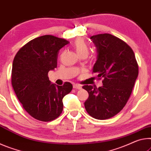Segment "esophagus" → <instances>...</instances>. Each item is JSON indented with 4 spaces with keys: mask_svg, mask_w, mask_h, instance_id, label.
<instances>
[{
    "mask_svg": "<svg viewBox=\"0 0 151 151\" xmlns=\"http://www.w3.org/2000/svg\"><path fill=\"white\" fill-rule=\"evenodd\" d=\"M73 87L75 89H78V90H81V86L80 85L77 84V83H74V84L73 85Z\"/></svg>",
    "mask_w": 151,
    "mask_h": 151,
    "instance_id": "obj_1",
    "label": "esophagus"
}]
</instances>
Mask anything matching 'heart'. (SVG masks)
<instances>
[{
  "label": "heart",
  "instance_id": "heart-1",
  "mask_svg": "<svg viewBox=\"0 0 151 151\" xmlns=\"http://www.w3.org/2000/svg\"><path fill=\"white\" fill-rule=\"evenodd\" d=\"M74 48L79 55H88L89 52V46L83 39H78L73 43Z\"/></svg>",
  "mask_w": 151,
  "mask_h": 151
}]
</instances>
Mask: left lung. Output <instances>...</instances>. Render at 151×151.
<instances>
[{
	"label": "left lung",
	"instance_id": "8db88e82",
	"mask_svg": "<svg viewBox=\"0 0 151 151\" xmlns=\"http://www.w3.org/2000/svg\"><path fill=\"white\" fill-rule=\"evenodd\" d=\"M97 49V60L92 73L102 78V87L86 85L89 97L84 103L91 116L98 120L110 118L127 104L138 74V66L131 47L112 35L90 37Z\"/></svg>",
	"mask_w": 151,
	"mask_h": 151
}]
</instances>
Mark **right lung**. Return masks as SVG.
I'll list each match as a JSON object with an SVG mask.
<instances>
[{"label":"right lung","mask_w":151,"mask_h":151,"mask_svg":"<svg viewBox=\"0 0 151 151\" xmlns=\"http://www.w3.org/2000/svg\"><path fill=\"white\" fill-rule=\"evenodd\" d=\"M69 43L64 39L49 35L28 42L14 57L11 82L19 102L35 119L49 122L63 111V98L73 86L65 82L57 86L49 80L48 72L57 68L60 49Z\"/></svg>","instance_id":"obj_1"}]
</instances>
